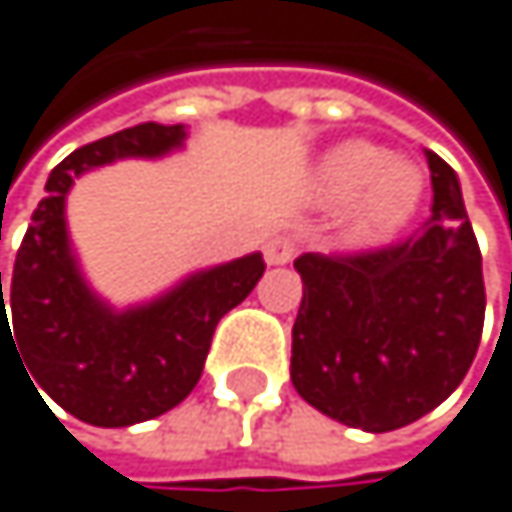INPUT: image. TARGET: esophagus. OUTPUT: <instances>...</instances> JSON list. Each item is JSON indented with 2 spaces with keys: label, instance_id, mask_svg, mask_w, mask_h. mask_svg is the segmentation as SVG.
<instances>
[{
  "label": "esophagus",
  "instance_id": "esophagus-1",
  "mask_svg": "<svg viewBox=\"0 0 512 512\" xmlns=\"http://www.w3.org/2000/svg\"><path fill=\"white\" fill-rule=\"evenodd\" d=\"M293 256H296V241L287 238V235H274L265 244V262L268 265H287Z\"/></svg>",
  "mask_w": 512,
  "mask_h": 512
}]
</instances>
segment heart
<instances>
[{"label":"heart","mask_w":512,"mask_h":512,"mask_svg":"<svg viewBox=\"0 0 512 512\" xmlns=\"http://www.w3.org/2000/svg\"><path fill=\"white\" fill-rule=\"evenodd\" d=\"M424 180L418 167L388 158L378 146L351 140L329 149L317 167V195L345 207V225L354 241H378L415 213Z\"/></svg>","instance_id":"obj_1"}]
</instances>
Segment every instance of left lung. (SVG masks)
<instances>
[{"label":"left lung","instance_id":"obj_1","mask_svg":"<svg viewBox=\"0 0 512 512\" xmlns=\"http://www.w3.org/2000/svg\"><path fill=\"white\" fill-rule=\"evenodd\" d=\"M433 204L397 244L363 253H302L293 323V388L317 412L385 433L437 409L476 357L482 253L455 170L427 152Z\"/></svg>","mask_w":512,"mask_h":512}]
</instances>
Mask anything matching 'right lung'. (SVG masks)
I'll list each match as a JSON object with an SVG mask.
<instances>
[{"instance_id":"add662e5","label":"right lung","mask_w":512,"mask_h":512,"mask_svg":"<svg viewBox=\"0 0 512 512\" xmlns=\"http://www.w3.org/2000/svg\"><path fill=\"white\" fill-rule=\"evenodd\" d=\"M183 140V124L146 121L66 155L51 170L48 195L23 235L8 299H2L0 271V348L2 332L10 336L14 325L11 345L18 342L14 351L36 385L63 412L94 427L140 424L180 406L204 372L216 323L253 293L265 271L262 253H250L195 271L155 302L124 311L109 308L85 284L63 216L72 183L118 158H161Z\"/></svg>"}]
</instances>
